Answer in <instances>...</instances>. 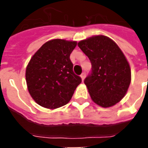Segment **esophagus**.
<instances>
[{
  "label": "esophagus",
  "mask_w": 148,
  "mask_h": 148,
  "mask_svg": "<svg viewBox=\"0 0 148 148\" xmlns=\"http://www.w3.org/2000/svg\"><path fill=\"white\" fill-rule=\"evenodd\" d=\"M85 76H86V74L84 73V72L81 74V80H82V81H84V78H85Z\"/></svg>",
  "instance_id": "esophagus-1"
}]
</instances>
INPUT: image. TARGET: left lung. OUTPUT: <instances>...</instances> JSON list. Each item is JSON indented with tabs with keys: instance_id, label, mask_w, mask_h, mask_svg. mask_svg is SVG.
<instances>
[{
	"instance_id": "8db88e82",
	"label": "left lung",
	"mask_w": 148,
	"mask_h": 148,
	"mask_svg": "<svg viewBox=\"0 0 148 148\" xmlns=\"http://www.w3.org/2000/svg\"><path fill=\"white\" fill-rule=\"evenodd\" d=\"M78 47L92 65L91 74L84 84L92 101L110 108L121 101L131 81L130 64L116 43L104 35H95L79 41Z\"/></svg>"
}]
</instances>
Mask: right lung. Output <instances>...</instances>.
I'll return each instance as SVG.
<instances>
[{"label": "right lung", "instance_id": "add662e5", "mask_svg": "<svg viewBox=\"0 0 148 148\" xmlns=\"http://www.w3.org/2000/svg\"><path fill=\"white\" fill-rule=\"evenodd\" d=\"M76 45L74 40H48L29 61L25 73L27 90L43 108L53 110L67 104L81 83L70 60Z\"/></svg>", "mask_w": 148, "mask_h": 148}]
</instances>
